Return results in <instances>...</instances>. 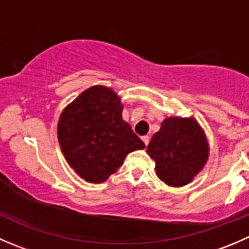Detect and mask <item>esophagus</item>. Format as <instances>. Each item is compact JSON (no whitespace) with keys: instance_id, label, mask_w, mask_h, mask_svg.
I'll use <instances>...</instances> for the list:
<instances>
[{"instance_id":"obj_1","label":"esophagus","mask_w":249,"mask_h":249,"mask_svg":"<svg viewBox=\"0 0 249 249\" xmlns=\"http://www.w3.org/2000/svg\"><path fill=\"white\" fill-rule=\"evenodd\" d=\"M142 141L144 142L145 145H148V143H149V136H142Z\"/></svg>"}]
</instances>
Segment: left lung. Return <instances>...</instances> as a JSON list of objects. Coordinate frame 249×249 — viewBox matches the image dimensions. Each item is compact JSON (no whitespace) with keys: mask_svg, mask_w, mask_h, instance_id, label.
I'll list each match as a JSON object with an SVG mask.
<instances>
[{"mask_svg":"<svg viewBox=\"0 0 249 249\" xmlns=\"http://www.w3.org/2000/svg\"><path fill=\"white\" fill-rule=\"evenodd\" d=\"M147 153L157 175L171 187L188 184L205 165L208 145L201 127L192 118H167L153 135Z\"/></svg>","mask_w":249,"mask_h":249,"instance_id":"left-lung-1","label":"left lung"}]
</instances>
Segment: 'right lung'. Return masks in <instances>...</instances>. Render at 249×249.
<instances>
[{"label":"right lung","instance_id":"right-lung-1","mask_svg":"<svg viewBox=\"0 0 249 249\" xmlns=\"http://www.w3.org/2000/svg\"><path fill=\"white\" fill-rule=\"evenodd\" d=\"M122 112L117 94L100 85L83 91L62 112L57 125L60 147L87 182H104L129 153L145 147L123 120Z\"/></svg>","mask_w":249,"mask_h":249}]
</instances>
